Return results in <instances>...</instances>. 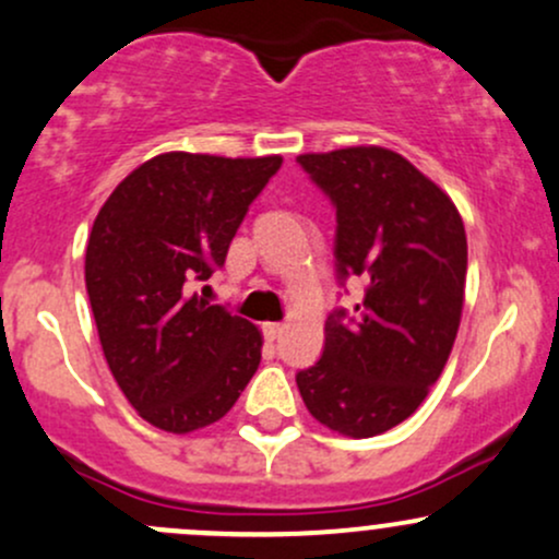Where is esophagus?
I'll list each match as a JSON object with an SVG mask.
<instances>
[{
  "instance_id": "1",
  "label": "esophagus",
  "mask_w": 559,
  "mask_h": 559,
  "mask_svg": "<svg viewBox=\"0 0 559 559\" xmlns=\"http://www.w3.org/2000/svg\"><path fill=\"white\" fill-rule=\"evenodd\" d=\"M284 329H286V323H278V321L262 323V331H265V340H267V342L278 340V336L284 334Z\"/></svg>"
}]
</instances>
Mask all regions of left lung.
Listing matches in <instances>:
<instances>
[{"mask_svg":"<svg viewBox=\"0 0 559 559\" xmlns=\"http://www.w3.org/2000/svg\"><path fill=\"white\" fill-rule=\"evenodd\" d=\"M336 206L340 278H366L355 316L331 312L316 366L297 373L323 427L373 438L406 421L438 382L464 308L467 233L443 188L379 145L297 156Z\"/></svg>","mask_w":559,"mask_h":559,"instance_id":"1","label":"left lung"}]
</instances>
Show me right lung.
<instances>
[{"mask_svg":"<svg viewBox=\"0 0 559 559\" xmlns=\"http://www.w3.org/2000/svg\"><path fill=\"white\" fill-rule=\"evenodd\" d=\"M284 158L158 153L132 169L92 225L84 281L103 355L132 408L164 432L223 419L262 358L247 318L193 292Z\"/></svg>","mask_w":559,"mask_h":559,"instance_id":"1","label":"right lung"}]
</instances>
